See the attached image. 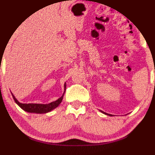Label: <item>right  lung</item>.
<instances>
[{"mask_svg":"<svg viewBox=\"0 0 155 155\" xmlns=\"http://www.w3.org/2000/svg\"><path fill=\"white\" fill-rule=\"evenodd\" d=\"M13 99L19 107L22 109L24 111L29 112V113H37V114H44L47 113L54 109L60 104L62 101L63 97L59 98L56 101L48 104H22L20 103L13 96Z\"/></svg>","mask_w":155,"mask_h":155,"instance_id":"add662e5","label":"right lung"}]
</instances>
